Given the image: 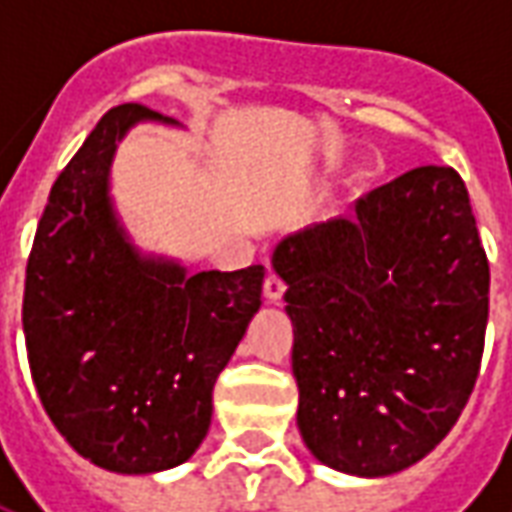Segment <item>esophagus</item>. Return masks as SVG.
<instances>
[{
	"label": "esophagus",
	"instance_id": "34e87169",
	"mask_svg": "<svg viewBox=\"0 0 512 512\" xmlns=\"http://www.w3.org/2000/svg\"><path fill=\"white\" fill-rule=\"evenodd\" d=\"M263 293H266L268 301H279L282 293H285V282L277 277V274H268L266 282H263Z\"/></svg>",
	"mask_w": 512,
	"mask_h": 512
}]
</instances>
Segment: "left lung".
Masks as SVG:
<instances>
[{"label": "left lung", "instance_id": "1", "mask_svg": "<svg viewBox=\"0 0 512 512\" xmlns=\"http://www.w3.org/2000/svg\"><path fill=\"white\" fill-rule=\"evenodd\" d=\"M271 263L312 455L356 477L422 461L461 417L485 345L491 274L461 175L408 169L351 219L282 238Z\"/></svg>", "mask_w": 512, "mask_h": 512}]
</instances>
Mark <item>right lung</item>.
I'll use <instances>...</instances> for the list:
<instances>
[{
	"label": "right lung",
	"mask_w": 512,
	"mask_h": 512,
	"mask_svg": "<svg viewBox=\"0 0 512 512\" xmlns=\"http://www.w3.org/2000/svg\"><path fill=\"white\" fill-rule=\"evenodd\" d=\"M142 104L109 109L54 180L29 252L24 337L40 403L82 458L120 474L189 461L213 384L260 310L266 268L200 271L139 255L109 197Z\"/></svg>",
	"instance_id": "1"
}]
</instances>
